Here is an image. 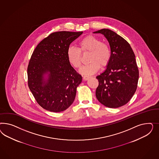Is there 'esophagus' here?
<instances>
[{
  "label": "esophagus",
  "instance_id": "34e87169",
  "mask_svg": "<svg viewBox=\"0 0 159 159\" xmlns=\"http://www.w3.org/2000/svg\"><path fill=\"white\" fill-rule=\"evenodd\" d=\"M90 76H87V75H84V76H83V79L84 80V81H86V80H87L89 78H90Z\"/></svg>",
  "mask_w": 159,
  "mask_h": 159
}]
</instances>
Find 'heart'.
<instances>
[{"label": "heart", "instance_id": "obj_1", "mask_svg": "<svg viewBox=\"0 0 159 159\" xmlns=\"http://www.w3.org/2000/svg\"><path fill=\"white\" fill-rule=\"evenodd\" d=\"M82 53H89V63L81 67L79 72L84 75H92L96 73L100 66H106L110 62L112 51L108 43L93 35H88L78 43V48L70 47L67 49L69 62L75 68H79L82 64Z\"/></svg>", "mask_w": 159, "mask_h": 159}]
</instances>
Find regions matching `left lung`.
<instances>
[{
  "mask_svg": "<svg viewBox=\"0 0 159 159\" xmlns=\"http://www.w3.org/2000/svg\"><path fill=\"white\" fill-rule=\"evenodd\" d=\"M94 33L103 34L112 51L106 70L96 77L97 98L108 108L124 106L134 95L138 86L139 69L135 53L130 44L111 30L101 29Z\"/></svg>",
  "mask_w": 159,
  "mask_h": 159,
  "instance_id": "1",
  "label": "left lung"
}]
</instances>
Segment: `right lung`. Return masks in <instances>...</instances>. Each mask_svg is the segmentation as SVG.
<instances>
[{
    "instance_id": "1",
    "label": "right lung",
    "mask_w": 159,
    "mask_h": 159,
    "mask_svg": "<svg viewBox=\"0 0 159 159\" xmlns=\"http://www.w3.org/2000/svg\"><path fill=\"white\" fill-rule=\"evenodd\" d=\"M83 33L58 31L49 34L37 45L27 67L28 86L35 100L45 110L65 111L75 98L82 76L69 62L70 44ZM49 73L44 81V74Z\"/></svg>"
}]
</instances>
